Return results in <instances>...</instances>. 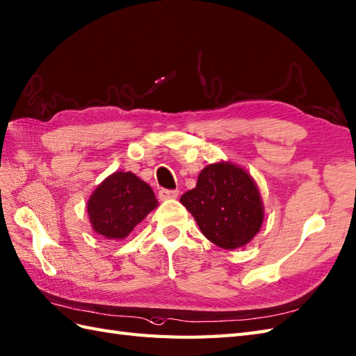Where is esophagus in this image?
Listing matches in <instances>:
<instances>
[{"mask_svg": "<svg viewBox=\"0 0 356 356\" xmlns=\"http://www.w3.org/2000/svg\"><path fill=\"white\" fill-rule=\"evenodd\" d=\"M177 195H179L177 189H161L159 191L161 200H175Z\"/></svg>", "mask_w": 356, "mask_h": 356, "instance_id": "1", "label": "esophagus"}]
</instances>
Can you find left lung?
<instances>
[{
    "mask_svg": "<svg viewBox=\"0 0 356 356\" xmlns=\"http://www.w3.org/2000/svg\"><path fill=\"white\" fill-rule=\"evenodd\" d=\"M180 203L193 213L202 234L225 250L249 244L264 221L258 185L232 162L206 165L195 188L181 195Z\"/></svg>",
    "mask_w": 356,
    "mask_h": 356,
    "instance_id": "1",
    "label": "left lung"
}]
</instances>
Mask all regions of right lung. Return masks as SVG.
I'll use <instances>...</instances> for the list:
<instances>
[{"label": "right lung", "instance_id": "obj_1", "mask_svg": "<svg viewBox=\"0 0 356 356\" xmlns=\"http://www.w3.org/2000/svg\"><path fill=\"white\" fill-rule=\"evenodd\" d=\"M158 204L153 189L144 180L130 171H115L90 194L86 208L94 232L120 241Z\"/></svg>", "mask_w": 356, "mask_h": 356}]
</instances>
